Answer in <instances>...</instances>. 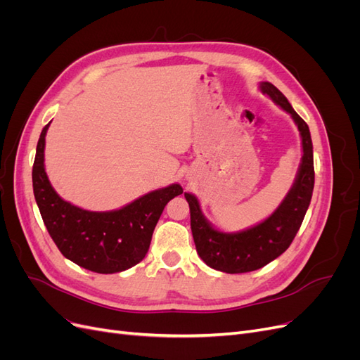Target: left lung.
Here are the masks:
<instances>
[{
	"label": "left lung",
	"mask_w": 360,
	"mask_h": 360,
	"mask_svg": "<svg viewBox=\"0 0 360 360\" xmlns=\"http://www.w3.org/2000/svg\"><path fill=\"white\" fill-rule=\"evenodd\" d=\"M259 90L285 110L297 124L303 156L296 180L284 201L266 221L240 233L214 230L201 213L197 197L184 193L189 202L191 228L198 255L207 266L225 274H246L264 267L284 254L299 231L314 191V156L308 124L274 84L261 82Z\"/></svg>",
	"instance_id": "left-lung-1"
}]
</instances>
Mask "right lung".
<instances>
[{
    "label": "right lung",
    "mask_w": 360,
    "mask_h": 360,
    "mask_svg": "<svg viewBox=\"0 0 360 360\" xmlns=\"http://www.w3.org/2000/svg\"><path fill=\"white\" fill-rule=\"evenodd\" d=\"M43 127L34 165L32 191L41 219L60 252L96 274H117L143 261L151 236L169 200L183 193L180 184L150 192L122 209L89 212L60 198L45 171V136Z\"/></svg>",
    "instance_id": "right-lung-1"
}]
</instances>
